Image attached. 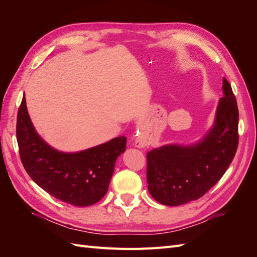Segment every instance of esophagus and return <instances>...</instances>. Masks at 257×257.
<instances>
[{
	"instance_id": "1",
	"label": "esophagus",
	"mask_w": 257,
	"mask_h": 257,
	"mask_svg": "<svg viewBox=\"0 0 257 257\" xmlns=\"http://www.w3.org/2000/svg\"><path fill=\"white\" fill-rule=\"evenodd\" d=\"M134 144H135V146L137 148H145V147L148 146L147 139H146V137L143 134H139V135L137 134L136 135V137L134 139Z\"/></svg>"
}]
</instances>
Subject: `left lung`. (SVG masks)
<instances>
[{"label":"left lung","instance_id":"left-lung-1","mask_svg":"<svg viewBox=\"0 0 257 257\" xmlns=\"http://www.w3.org/2000/svg\"><path fill=\"white\" fill-rule=\"evenodd\" d=\"M222 93L212 125L197 142L164 145L148 152V190L160 204L180 206L200 198L230 165L238 147L239 112L224 77Z\"/></svg>","mask_w":257,"mask_h":257}]
</instances>
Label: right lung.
Returning <instances> with one entry per match:
<instances>
[{
	"mask_svg": "<svg viewBox=\"0 0 257 257\" xmlns=\"http://www.w3.org/2000/svg\"><path fill=\"white\" fill-rule=\"evenodd\" d=\"M16 132L22 165L31 179L53 197L76 207L94 205L106 195L115 161L126 148V138L120 136L78 152L60 151L36 132L26 97Z\"/></svg>",
	"mask_w": 257,
	"mask_h": 257,
	"instance_id": "1",
	"label": "right lung"
}]
</instances>
